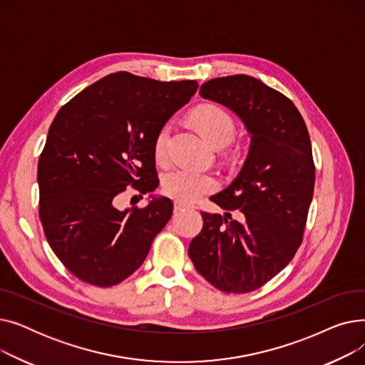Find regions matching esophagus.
I'll return each instance as SVG.
<instances>
[{"instance_id": "1", "label": "esophagus", "mask_w": 365, "mask_h": 365, "mask_svg": "<svg viewBox=\"0 0 365 365\" xmlns=\"http://www.w3.org/2000/svg\"><path fill=\"white\" fill-rule=\"evenodd\" d=\"M187 208H190V207L186 205V204H183V202H179V201L175 202V212H176V213L185 212V210H187Z\"/></svg>"}]
</instances>
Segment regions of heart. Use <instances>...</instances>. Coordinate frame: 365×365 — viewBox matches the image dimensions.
I'll return each instance as SVG.
<instances>
[{"instance_id": "b5f03b06", "label": "heart", "mask_w": 365, "mask_h": 365, "mask_svg": "<svg viewBox=\"0 0 365 365\" xmlns=\"http://www.w3.org/2000/svg\"><path fill=\"white\" fill-rule=\"evenodd\" d=\"M194 125L216 148L226 146L235 136V124L231 115L217 105H201L190 115ZM170 128L163 127L153 143V152L158 161H164L168 153ZM217 180L210 173L189 167H175L163 176L164 194L179 202H192L205 194L213 192Z\"/></svg>"}]
</instances>
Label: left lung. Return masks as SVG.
<instances>
[{
  "label": "left lung",
  "instance_id": "obj_1",
  "mask_svg": "<svg viewBox=\"0 0 365 365\" xmlns=\"http://www.w3.org/2000/svg\"><path fill=\"white\" fill-rule=\"evenodd\" d=\"M200 94L238 115L250 148L234 182L212 197L225 215L201 213L189 257L216 289L248 293L281 272L300 247L315 185L309 133L294 103L253 76H220ZM235 209L241 221L230 216Z\"/></svg>",
  "mask_w": 365,
  "mask_h": 365
}]
</instances>
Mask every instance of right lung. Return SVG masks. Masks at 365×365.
<instances>
[{"mask_svg": "<svg viewBox=\"0 0 365 365\" xmlns=\"http://www.w3.org/2000/svg\"><path fill=\"white\" fill-rule=\"evenodd\" d=\"M198 83L110 73L57 112L38 163L40 219L66 269L84 282L110 287L146 259L170 220L173 202L152 197L143 208L118 210L127 186L140 194L160 180L153 143Z\"/></svg>", "mask_w": 365, "mask_h": 365, "instance_id": "right-lung-1", "label": "right lung"}]
</instances>
